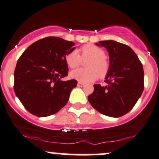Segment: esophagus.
I'll use <instances>...</instances> for the list:
<instances>
[{"label":"esophagus","instance_id":"esophagus-1","mask_svg":"<svg viewBox=\"0 0 159 159\" xmlns=\"http://www.w3.org/2000/svg\"><path fill=\"white\" fill-rule=\"evenodd\" d=\"M78 87H84V84H83V83H81V82H78Z\"/></svg>","mask_w":159,"mask_h":159}]
</instances>
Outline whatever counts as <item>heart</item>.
<instances>
[{"mask_svg":"<svg viewBox=\"0 0 159 159\" xmlns=\"http://www.w3.org/2000/svg\"><path fill=\"white\" fill-rule=\"evenodd\" d=\"M81 57L86 63V68L78 69L70 72V77L81 83H90L99 78H104L110 69L109 62L105 58L106 53L102 48L93 44L84 45L81 48ZM81 57L78 51L74 50L66 55L65 61L71 69L78 67L81 63Z\"/></svg>","mask_w":159,"mask_h":159,"instance_id":"obj_1","label":"heart"}]
</instances>
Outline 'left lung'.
Returning <instances> with one entry per match:
<instances>
[{
    "label": "left lung",
    "instance_id": "obj_1",
    "mask_svg": "<svg viewBox=\"0 0 159 159\" xmlns=\"http://www.w3.org/2000/svg\"><path fill=\"white\" fill-rule=\"evenodd\" d=\"M96 45L107 49L110 69L105 76L107 85L94 84L88 101L101 114L120 117L132 110L143 93V66L126 45L114 40L99 41Z\"/></svg>",
    "mask_w": 159,
    "mask_h": 159
}]
</instances>
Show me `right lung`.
Returning <instances> with one entry per match:
<instances>
[{
    "mask_svg": "<svg viewBox=\"0 0 159 159\" xmlns=\"http://www.w3.org/2000/svg\"><path fill=\"white\" fill-rule=\"evenodd\" d=\"M75 48L73 42L49 36L33 43L19 57L14 72V91L32 114L50 116L68 102L78 81L61 79L68 75L66 55Z\"/></svg>",
    "mask_w": 159,
    "mask_h": 159,
    "instance_id": "right-lung-1",
    "label": "right lung"
}]
</instances>
